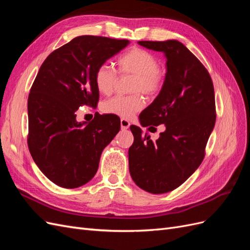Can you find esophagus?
Segmentation results:
<instances>
[{"mask_svg":"<svg viewBox=\"0 0 250 250\" xmlns=\"http://www.w3.org/2000/svg\"><path fill=\"white\" fill-rule=\"evenodd\" d=\"M130 126V122L126 119H121V128H122V130H126L129 128Z\"/></svg>","mask_w":250,"mask_h":250,"instance_id":"1","label":"esophagus"}]
</instances>
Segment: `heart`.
Returning a JSON list of instances; mask_svg holds the SVG:
<instances>
[{
  "mask_svg": "<svg viewBox=\"0 0 250 250\" xmlns=\"http://www.w3.org/2000/svg\"><path fill=\"white\" fill-rule=\"evenodd\" d=\"M116 63L120 74H130L134 76L131 85L132 92L154 96L162 90L165 75L158 67L160 63L152 53L134 47L121 54ZM94 80L98 92L102 95H109L117 82V74L109 65L104 63L98 66ZM144 105L145 100L140 94L116 96L103 104V110L109 115L129 119L141 110Z\"/></svg>",
  "mask_w": 250,
  "mask_h": 250,
  "instance_id": "b5f03b06",
  "label": "heart"
}]
</instances>
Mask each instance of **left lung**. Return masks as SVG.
I'll list each match as a JSON object with an SVG mask.
<instances>
[{
    "label": "left lung",
    "instance_id": "obj_1",
    "mask_svg": "<svg viewBox=\"0 0 250 250\" xmlns=\"http://www.w3.org/2000/svg\"><path fill=\"white\" fill-rule=\"evenodd\" d=\"M139 44L167 58L164 86L140 115L142 126L164 124L166 130L153 142L140 127L130 126L134 141L128 150L129 172L144 191L164 194L183 185L203 161L216 122L214 85L208 70L180 42Z\"/></svg>",
    "mask_w": 250,
    "mask_h": 250
}]
</instances>
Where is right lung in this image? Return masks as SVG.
I'll list each match as a JSON object with an SVG mask.
<instances>
[{"label": "right lung", "instance_id": "right-lung-1", "mask_svg": "<svg viewBox=\"0 0 250 250\" xmlns=\"http://www.w3.org/2000/svg\"><path fill=\"white\" fill-rule=\"evenodd\" d=\"M129 41L82 35L53 51L42 62L28 98V147L37 167L52 183L78 188L92 179L103 149L120 131L115 115L96 113L78 122L81 106L97 107L98 66Z\"/></svg>", "mask_w": 250, "mask_h": 250}]
</instances>
